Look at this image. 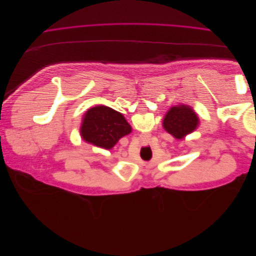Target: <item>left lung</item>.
I'll return each instance as SVG.
<instances>
[{
    "label": "left lung",
    "mask_w": 256,
    "mask_h": 256,
    "mask_svg": "<svg viewBox=\"0 0 256 256\" xmlns=\"http://www.w3.org/2000/svg\"><path fill=\"white\" fill-rule=\"evenodd\" d=\"M198 125V118L189 106H172L164 118V128L170 134L180 140L193 132Z\"/></svg>",
    "instance_id": "left-lung-1"
}]
</instances>
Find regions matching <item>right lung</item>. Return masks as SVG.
I'll list each match as a JSON object with an SVG mask.
<instances>
[{"instance_id":"right-lung-1","label":"right lung","mask_w":256,"mask_h":256,"mask_svg":"<svg viewBox=\"0 0 256 256\" xmlns=\"http://www.w3.org/2000/svg\"><path fill=\"white\" fill-rule=\"evenodd\" d=\"M80 130L86 142L110 150L120 138L131 132V126L122 113L109 106H97L85 113Z\"/></svg>"}]
</instances>
